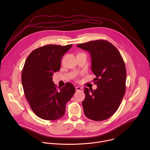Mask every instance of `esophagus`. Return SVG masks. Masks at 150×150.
I'll use <instances>...</instances> for the list:
<instances>
[{
	"label": "esophagus",
	"mask_w": 150,
	"mask_h": 150,
	"mask_svg": "<svg viewBox=\"0 0 150 150\" xmlns=\"http://www.w3.org/2000/svg\"><path fill=\"white\" fill-rule=\"evenodd\" d=\"M75 90L76 91H83V88L82 87H80L79 86L76 87H75Z\"/></svg>",
	"instance_id": "obj_1"
}]
</instances>
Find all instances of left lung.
Returning <instances> with one entry per match:
<instances>
[{
	"mask_svg": "<svg viewBox=\"0 0 150 150\" xmlns=\"http://www.w3.org/2000/svg\"><path fill=\"white\" fill-rule=\"evenodd\" d=\"M88 51L91 70L96 76V90L84 88L85 115L95 121L109 119L118 109L125 93L126 71L118 50L110 42L98 40L76 45Z\"/></svg>",
	"mask_w": 150,
	"mask_h": 150,
	"instance_id": "left-lung-1",
	"label": "left lung"
}]
</instances>
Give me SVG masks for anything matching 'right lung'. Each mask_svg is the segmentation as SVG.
Listing matches in <instances>:
<instances>
[{
	"instance_id": "right-lung-1",
	"label": "right lung",
	"mask_w": 150,
	"mask_h": 150,
	"mask_svg": "<svg viewBox=\"0 0 150 150\" xmlns=\"http://www.w3.org/2000/svg\"><path fill=\"white\" fill-rule=\"evenodd\" d=\"M72 46L46 45L33 50L25 60L21 76L24 94L41 119L55 120L63 117L66 104L75 92L71 83L57 88L52 81L53 73L60 70L62 57Z\"/></svg>"
}]
</instances>
